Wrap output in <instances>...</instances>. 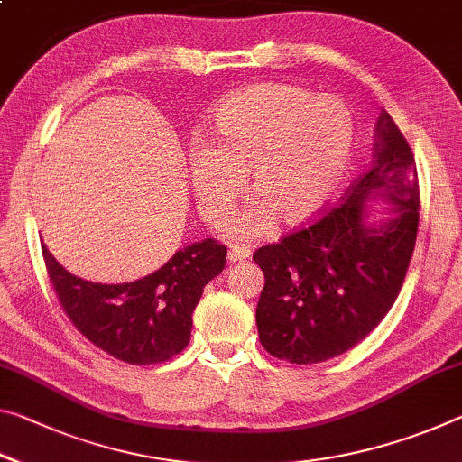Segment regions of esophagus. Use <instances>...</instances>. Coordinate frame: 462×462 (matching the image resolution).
<instances>
[{
    "label": "esophagus",
    "instance_id": "obj_1",
    "mask_svg": "<svg viewBox=\"0 0 462 462\" xmlns=\"http://www.w3.org/2000/svg\"><path fill=\"white\" fill-rule=\"evenodd\" d=\"M251 257V248L246 246H232L228 251V261L230 263H240Z\"/></svg>",
    "mask_w": 462,
    "mask_h": 462
}]
</instances>
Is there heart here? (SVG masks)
Masks as SVG:
<instances>
[{
	"mask_svg": "<svg viewBox=\"0 0 462 462\" xmlns=\"http://www.w3.org/2000/svg\"><path fill=\"white\" fill-rule=\"evenodd\" d=\"M354 142V116L341 100L290 84L243 88L214 108L208 145L191 148L201 214L222 224L248 174L257 203L232 224L234 236H263L275 217L288 226L310 222L346 180Z\"/></svg>",
	"mask_w": 462,
	"mask_h": 462,
	"instance_id": "b5f03b06",
	"label": "heart"
}]
</instances>
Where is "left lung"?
Listing matches in <instances>:
<instances>
[{
  "label": "left lung",
  "mask_w": 462,
  "mask_h": 462,
  "mask_svg": "<svg viewBox=\"0 0 462 462\" xmlns=\"http://www.w3.org/2000/svg\"><path fill=\"white\" fill-rule=\"evenodd\" d=\"M393 202L369 222V201ZM413 152L389 113L376 123L374 162L343 203L306 228L261 246L253 259L265 288L257 304L261 346L291 364H319L357 346L397 300L420 224Z\"/></svg>",
  "instance_id": "8db88e82"
}]
</instances>
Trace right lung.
Segmentation results:
<instances>
[{
  "label": "right lung",
  "instance_id": "add662e5",
  "mask_svg": "<svg viewBox=\"0 0 462 462\" xmlns=\"http://www.w3.org/2000/svg\"><path fill=\"white\" fill-rule=\"evenodd\" d=\"M226 253L217 240L205 238L142 280L94 283L69 273L42 245L49 280L73 327L108 356L134 365L166 362L189 346L193 310L205 283L222 273Z\"/></svg>",
  "mask_w": 462,
  "mask_h": 462
}]
</instances>
